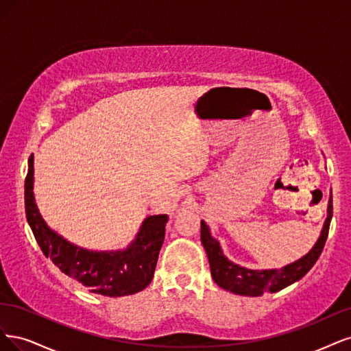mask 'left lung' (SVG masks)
<instances>
[{"instance_id":"1","label":"left lung","mask_w":351,"mask_h":351,"mask_svg":"<svg viewBox=\"0 0 351 351\" xmlns=\"http://www.w3.org/2000/svg\"><path fill=\"white\" fill-rule=\"evenodd\" d=\"M331 219L332 194L330 197V202H328V216L324 223L319 239L316 241V243L306 255L298 259V261L278 269H250L233 264L224 256L220 243L211 236L208 226L201 220V242L208 256L213 280L216 281L221 289L229 290L234 293V295L251 298L261 296L267 291L276 293L293 285V282L300 280L315 265V263L318 261V258L324 250V245L326 242Z\"/></svg>"}]
</instances>
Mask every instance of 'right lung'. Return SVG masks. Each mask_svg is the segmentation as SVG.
<instances>
[{"label":"right lung","instance_id":"right-lung-1","mask_svg":"<svg viewBox=\"0 0 351 351\" xmlns=\"http://www.w3.org/2000/svg\"><path fill=\"white\" fill-rule=\"evenodd\" d=\"M33 156L25 180L26 217L35 239L65 276L80 281L97 295L119 298L144 290L152 282L165 241L166 214L147 217L134 242L123 251H88L78 247L48 228L33 195Z\"/></svg>","mask_w":351,"mask_h":351}]
</instances>
